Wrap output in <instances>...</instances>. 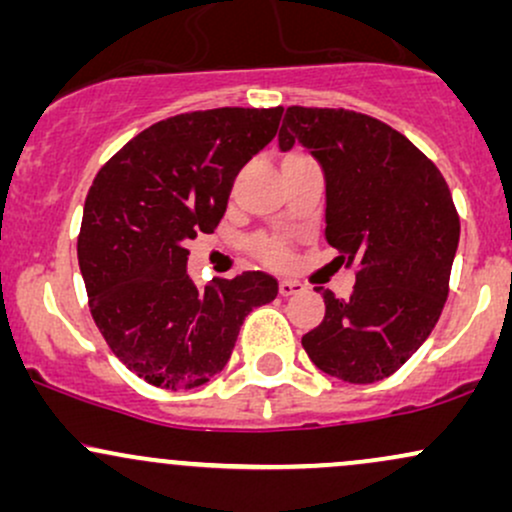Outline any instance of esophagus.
Masks as SVG:
<instances>
[{
    "instance_id": "esophagus-1",
    "label": "esophagus",
    "mask_w": 512,
    "mask_h": 512,
    "mask_svg": "<svg viewBox=\"0 0 512 512\" xmlns=\"http://www.w3.org/2000/svg\"><path fill=\"white\" fill-rule=\"evenodd\" d=\"M305 289V286L301 284V281H293V279H281L279 281V293L281 296H296V293H301Z\"/></svg>"
}]
</instances>
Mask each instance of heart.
Instances as JSON below:
<instances>
[{"mask_svg":"<svg viewBox=\"0 0 512 512\" xmlns=\"http://www.w3.org/2000/svg\"><path fill=\"white\" fill-rule=\"evenodd\" d=\"M257 255L262 257L264 262L269 264H281L286 260V248L281 240H272V238H264V240H257Z\"/></svg>","mask_w":512,"mask_h":512,"instance_id":"obj_1","label":"heart"}]
</instances>
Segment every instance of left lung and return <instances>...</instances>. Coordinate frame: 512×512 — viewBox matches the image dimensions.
<instances>
[{
  "label": "left lung",
  "mask_w": 512,
  "mask_h": 512,
  "mask_svg": "<svg viewBox=\"0 0 512 512\" xmlns=\"http://www.w3.org/2000/svg\"><path fill=\"white\" fill-rule=\"evenodd\" d=\"M301 144L325 173V238L356 267L349 301L322 291L325 317L303 334L322 373L368 385L426 342L448 298L460 216L436 163L404 134L344 108H286L279 149Z\"/></svg>",
  "instance_id": "obj_1"
}]
</instances>
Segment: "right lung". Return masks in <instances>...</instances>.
<instances>
[{"mask_svg":"<svg viewBox=\"0 0 512 512\" xmlns=\"http://www.w3.org/2000/svg\"><path fill=\"white\" fill-rule=\"evenodd\" d=\"M284 108H214L156 122L98 170L76 252L110 351L149 385L192 390L221 373L240 325L279 284L264 272L197 286L187 243L214 233L240 168Z\"/></svg>","mask_w":512,"mask_h":512,"instance_id":"1","label":"right lung"}]
</instances>
